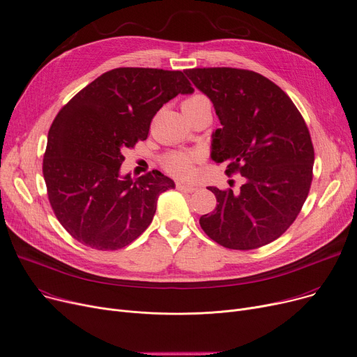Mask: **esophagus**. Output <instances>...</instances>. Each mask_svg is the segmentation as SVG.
<instances>
[{"instance_id": "esophagus-1", "label": "esophagus", "mask_w": 357, "mask_h": 357, "mask_svg": "<svg viewBox=\"0 0 357 357\" xmlns=\"http://www.w3.org/2000/svg\"><path fill=\"white\" fill-rule=\"evenodd\" d=\"M177 188L184 193H193L197 190L196 185H192V184H184V183H177Z\"/></svg>"}]
</instances>
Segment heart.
Returning a JSON list of instances; mask_svg holds the SVG:
<instances>
[{
	"label": "heart",
	"mask_w": 357,
	"mask_h": 357,
	"mask_svg": "<svg viewBox=\"0 0 357 357\" xmlns=\"http://www.w3.org/2000/svg\"><path fill=\"white\" fill-rule=\"evenodd\" d=\"M208 102L203 95H193L187 98L181 107H187V105H197ZM199 161L197 154L195 153H172L167 155L162 161L164 169L169 172L172 176L185 180L190 178L195 174V164Z\"/></svg>",
	"instance_id": "heart-1"
}]
</instances>
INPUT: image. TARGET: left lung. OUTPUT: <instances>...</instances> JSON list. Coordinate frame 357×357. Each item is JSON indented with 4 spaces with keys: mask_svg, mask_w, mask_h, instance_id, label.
Here are the masks:
<instances>
[{
    "mask_svg": "<svg viewBox=\"0 0 357 357\" xmlns=\"http://www.w3.org/2000/svg\"><path fill=\"white\" fill-rule=\"evenodd\" d=\"M184 73L212 100L222 125L212 134V160L226 164V174L245 177L236 193L207 187L218 204L200 218L202 229L229 249L271 243L296 220L310 192L314 149L301 114L257 72L203 68Z\"/></svg>",
    "mask_w": 357,
    "mask_h": 357,
    "instance_id": "8db88e82",
    "label": "left lung"
}]
</instances>
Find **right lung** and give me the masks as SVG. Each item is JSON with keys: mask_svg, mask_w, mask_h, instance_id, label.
Masks as SVG:
<instances>
[{"mask_svg": "<svg viewBox=\"0 0 357 357\" xmlns=\"http://www.w3.org/2000/svg\"><path fill=\"white\" fill-rule=\"evenodd\" d=\"M193 92L180 70L118 68L60 109L49 131L43 176L57 220L76 241L115 250L150 226L158 196L176 184L158 170L122 176L123 151L146 139L164 103Z\"/></svg>", "mask_w": 357, "mask_h": 357, "instance_id": "obj_1", "label": "right lung"}]
</instances>
